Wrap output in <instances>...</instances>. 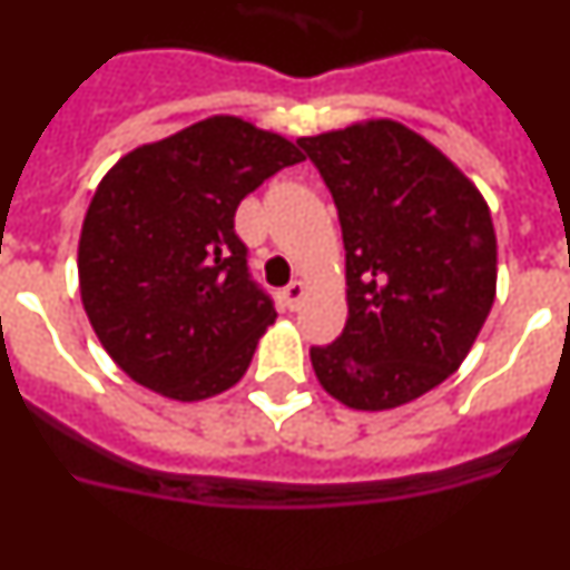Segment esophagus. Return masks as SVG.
Here are the masks:
<instances>
[{
    "instance_id": "34e87169",
    "label": "esophagus",
    "mask_w": 570,
    "mask_h": 570,
    "mask_svg": "<svg viewBox=\"0 0 570 570\" xmlns=\"http://www.w3.org/2000/svg\"><path fill=\"white\" fill-rule=\"evenodd\" d=\"M302 299H305V282H291V285H285L282 288V302L288 305L291 311H296L302 305Z\"/></svg>"
}]
</instances>
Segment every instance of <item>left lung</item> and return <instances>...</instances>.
Segmentation results:
<instances>
[{"label":"left lung","mask_w":570,"mask_h":570,"mask_svg":"<svg viewBox=\"0 0 570 570\" xmlns=\"http://www.w3.org/2000/svg\"><path fill=\"white\" fill-rule=\"evenodd\" d=\"M334 196L347 322L311 347L320 385L356 411L405 405L454 374L497 294V236L473 183L391 119L296 139Z\"/></svg>","instance_id":"left-lung-1"}]
</instances>
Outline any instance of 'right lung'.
<instances>
[{
    "label": "right lung",
    "mask_w": 570,
    "mask_h": 570,
    "mask_svg": "<svg viewBox=\"0 0 570 570\" xmlns=\"http://www.w3.org/2000/svg\"><path fill=\"white\" fill-rule=\"evenodd\" d=\"M302 159L285 136L210 116L105 174L79 236V294L130 380L179 402L242 380L276 311L250 279L234 216L250 190Z\"/></svg>",
    "instance_id": "obj_1"
}]
</instances>
